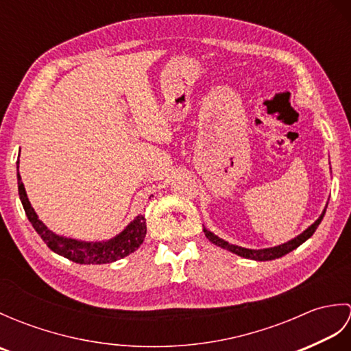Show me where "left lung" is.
<instances>
[{"mask_svg": "<svg viewBox=\"0 0 351 351\" xmlns=\"http://www.w3.org/2000/svg\"><path fill=\"white\" fill-rule=\"evenodd\" d=\"M327 208V206H326ZM326 208L323 210L322 215L312 223V225L304 229L303 232L300 235H297L295 238H293V240H289L287 243L283 244H279V245H274V247H267V249H245V247H241V245H235V244H230L228 241L223 240V238L214 235L211 230H208L206 228H204V232H205V237L210 240L213 244L219 245V247L221 249H226L229 252L235 253V255L238 256H243V258H247V259H253V261H271V259H278V258H282L283 255H287V253L293 252L294 249L299 247L300 244H303L304 241L308 240V238H311L312 235H314V232L317 230L318 225L322 223L324 214H326Z\"/></svg>", "mask_w": 351, "mask_h": 351, "instance_id": "left-lung-1", "label": "left lung"}]
</instances>
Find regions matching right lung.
Wrapping results in <instances>:
<instances>
[{
  "label": "right lung",
  "instance_id": "add662e5",
  "mask_svg": "<svg viewBox=\"0 0 351 351\" xmlns=\"http://www.w3.org/2000/svg\"><path fill=\"white\" fill-rule=\"evenodd\" d=\"M18 191L19 199L24 206L27 217L32 223L36 232L48 247L57 255L68 258L77 264H108L117 259L128 256L136 252L146 237V219L143 214H138L136 219L128 223L122 232L106 241H81L75 238L57 235L51 229L45 226V223L37 217L34 208L32 206L27 196L24 184L19 175V160H18Z\"/></svg>",
  "mask_w": 351,
  "mask_h": 351
}]
</instances>
